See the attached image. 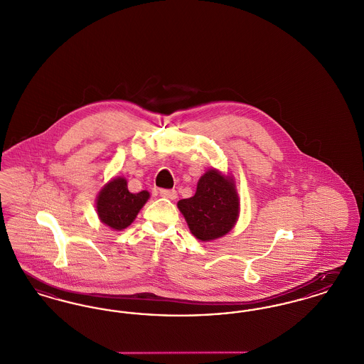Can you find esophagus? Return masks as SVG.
I'll list each match as a JSON object with an SVG mask.
<instances>
[{"label": "esophagus", "mask_w": 364, "mask_h": 364, "mask_svg": "<svg viewBox=\"0 0 364 364\" xmlns=\"http://www.w3.org/2000/svg\"><path fill=\"white\" fill-rule=\"evenodd\" d=\"M160 196L164 197V198H168V200H175V198L178 197L176 191H167V189H161V191H160Z\"/></svg>", "instance_id": "obj_1"}]
</instances>
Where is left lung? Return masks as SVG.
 I'll return each instance as SVG.
<instances>
[{
    "instance_id": "obj_1",
    "label": "left lung",
    "mask_w": 364,
    "mask_h": 364,
    "mask_svg": "<svg viewBox=\"0 0 364 364\" xmlns=\"http://www.w3.org/2000/svg\"><path fill=\"white\" fill-rule=\"evenodd\" d=\"M178 208L197 240L208 242L225 237L240 216L234 176L210 168L198 179L194 196L179 200Z\"/></svg>"
}]
</instances>
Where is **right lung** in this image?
<instances>
[{
    "label": "right lung",
    "instance_id": "right-lung-1",
    "mask_svg": "<svg viewBox=\"0 0 364 364\" xmlns=\"http://www.w3.org/2000/svg\"><path fill=\"white\" fill-rule=\"evenodd\" d=\"M149 197V191H129L127 179L124 176H116L107 182L97 196V216L109 229L124 230L134 222L138 212L146 204Z\"/></svg>",
    "mask_w": 364,
    "mask_h": 364
}]
</instances>
